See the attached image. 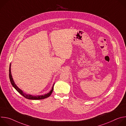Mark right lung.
I'll list each match as a JSON object with an SVG mask.
<instances>
[{
	"label": "right lung",
	"instance_id": "add662e5",
	"mask_svg": "<svg viewBox=\"0 0 126 126\" xmlns=\"http://www.w3.org/2000/svg\"><path fill=\"white\" fill-rule=\"evenodd\" d=\"M9 79H10V82L12 85V86L16 89V90L19 93H20L21 95H22L24 97H25L26 99H30V100H41V99H45L48 97H49L53 91V87H54V84H53V87L52 88V89L50 90V91L47 94H44V95H37V96H34V95H30V94H27L25 93H24L23 92L22 90L20 89H19L18 87L17 86V85L15 84L13 79L12 78V75H11V63L10 64V66H9Z\"/></svg>",
	"mask_w": 126,
	"mask_h": 126
}]
</instances>
